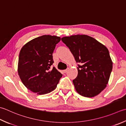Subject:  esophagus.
<instances>
[{
  "mask_svg": "<svg viewBox=\"0 0 126 126\" xmlns=\"http://www.w3.org/2000/svg\"><path fill=\"white\" fill-rule=\"evenodd\" d=\"M69 68H67L66 69H65V70H63V71H64V73H66L67 72V71L69 70Z\"/></svg>",
  "mask_w": 126,
  "mask_h": 126,
  "instance_id": "obj_1",
  "label": "esophagus"
}]
</instances>
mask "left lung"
<instances>
[{
	"mask_svg": "<svg viewBox=\"0 0 126 126\" xmlns=\"http://www.w3.org/2000/svg\"><path fill=\"white\" fill-rule=\"evenodd\" d=\"M61 40L69 48L76 63L80 64L77 77L73 80L76 91L85 97L99 94L107 86L112 71L109 50L86 35L65 36Z\"/></svg>",
	"mask_w": 126,
	"mask_h": 126,
	"instance_id": "left-lung-1",
	"label": "left lung"
}]
</instances>
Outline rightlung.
I'll list each match as a JSON object with an SVG mask.
<instances>
[{
    "instance_id": "right-lung-1",
    "label": "right lung",
    "mask_w": 126,
    "mask_h": 126,
    "mask_svg": "<svg viewBox=\"0 0 126 126\" xmlns=\"http://www.w3.org/2000/svg\"><path fill=\"white\" fill-rule=\"evenodd\" d=\"M60 37L43 35L27 43L20 51L18 73L22 83L28 90L45 94L57 87L62 74L53 66L52 53Z\"/></svg>"
}]
</instances>
